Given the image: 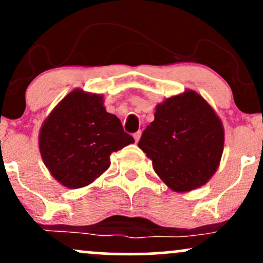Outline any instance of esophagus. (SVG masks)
<instances>
[{"label":"esophagus","instance_id":"obj_1","mask_svg":"<svg viewBox=\"0 0 263 263\" xmlns=\"http://www.w3.org/2000/svg\"><path fill=\"white\" fill-rule=\"evenodd\" d=\"M141 135H142V132H141V131H137V132H136V134L134 135V138H135V141H136V142L140 141Z\"/></svg>","mask_w":263,"mask_h":263}]
</instances>
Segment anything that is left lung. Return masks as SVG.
Masks as SVG:
<instances>
[{
    "instance_id": "left-lung-1",
    "label": "left lung",
    "mask_w": 263,
    "mask_h": 263,
    "mask_svg": "<svg viewBox=\"0 0 263 263\" xmlns=\"http://www.w3.org/2000/svg\"><path fill=\"white\" fill-rule=\"evenodd\" d=\"M224 135L214 108L188 89L157 105L155 121L143 131L138 147L165 185L185 193L206 184L219 168Z\"/></svg>"
}]
</instances>
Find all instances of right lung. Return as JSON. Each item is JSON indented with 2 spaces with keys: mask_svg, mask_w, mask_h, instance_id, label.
<instances>
[{
  "mask_svg": "<svg viewBox=\"0 0 263 263\" xmlns=\"http://www.w3.org/2000/svg\"><path fill=\"white\" fill-rule=\"evenodd\" d=\"M135 140L104 106V96L70 91L39 131V152L52 177L69 189L89 185L110 167V156Z\"/></svg>",
  "mask_w": 263,
  "mask_h": 263,
  "instance_id": "1",
  "label": "right lung"
}]
</instances>
